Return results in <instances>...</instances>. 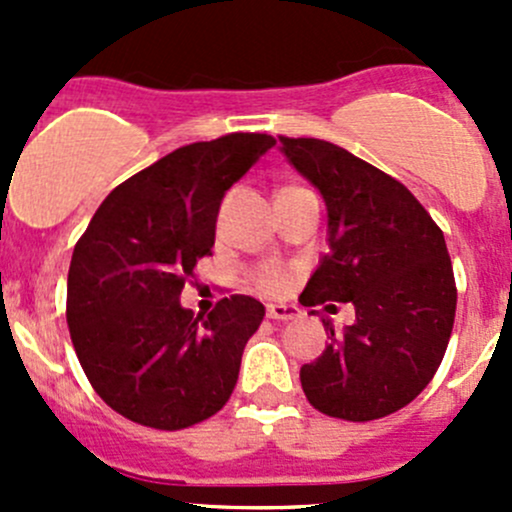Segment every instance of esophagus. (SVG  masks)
<instances>
[{
	"label": "esophagus",
	"mask_w": 512,
	"mask_h": 512,
	"mask_svg": "<svg viewBox=\"0 0 512 512\" xmlns=\"http://www.w3.org/2000/svg\"><path fill=\"white\" fill-rule=\"evenodd\" d=\"M267 317L289 322V319L299 317V307H294V304H267Z\"/></svg>",
	"instance_id": "34e87169"
}]
</instances>
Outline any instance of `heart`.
Wrapping results in <instances>:
<instances>
[{
    "mask_svg": "<svg viewBox=\"0 0 512 512\" xmlns=\"http://www.w3.org/2000/svg\"><path fill=\"white\" fill-rule=\"evenodd\" d=\"M250 280L252 285H255V289H260V292L280 294L285 292L289 285V270L287 267L277 265V262H265V265L255 267Z\"/></svg>",
    "mask_w": 512,
    "mask_h": 512,
    "instance_id": "1",
    "label": "heart"
}]
</instances>
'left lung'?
I'll return each mask as SVG.
<instances>
[{
	"label": "left lung",
	"instance_id": "left-lung-1",
	"mask_svg": "<svg viewBox=\"0 0 512 512\" xmlns=\"http://www.w3.org/2000/svg\"><path fill=\"white\" fill-rule=\"evenodd\" d=\"M280 143L329 218V252L299 302L356 309L342 334L324 322L327 349L299 371L304 396L344 421L394 414L426 389L451 339L458 294L441 227L404 183L344 148L319 138Z\"/></svg>",
	"mask_w": 512,
	"mask_h": 512
}]
</instances>
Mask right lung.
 <instances>
[{
	"mask_svg": "<svg viewBox=\"0 0 512 512\" xmlns=\"http://www.w3.org/2000/svg\"><path fill=\"white\" fill-rule=\"evenodd\" d=\"M275 146L267 133L190 143L111 190L76 242L66 322L96 394L141 426L178 431L230 399L265 307L230 294L208 319L180 304L213 255L225 190Z\"/></svg>",
	"mask_w": 512,
	"mask_h": 512,
	"instance_id": "right-lung-1",
	"label": "right lung"
}]
</instances>
